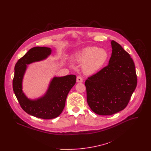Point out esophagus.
Returning a JSON list of instances; mask_svg holds the SVG:
<instances>
[{
    "label": "esophagus",
    "instance_id": "obj_1",
    "mask_svg": "<svg viewBox=\"0 0 151 151\" xmlns=\"http://www.w3.org/2000/svg\"><path fill=\"white\" fill-rule=\"evenodd\" d=\"M76 82H83V79H82V78L81 76H78L76 78Z\"/></svg>",
    "mask_w": 151,
    "mask_h": 151
}]
</instances>
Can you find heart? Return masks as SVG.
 I'll return each mask as SVG.
<instances>
[{"mask_svg":"<svg viewBox=\"0 0 151 151\" xmlns=\"http://www.w3.org/2000/svg\"><path fill=\"white\" fill-rule=\"evenodd\" d=\"M109 53L104 49L97 47H88L76 52L72 60L79 64H82V69L84 74L91 75L99 72L109 59Z\"/></svg>","mask_w":151,"mask_h":151,"instance_id":"obj_1","label":"heart"}]
</instances>
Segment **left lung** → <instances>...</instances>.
<instances>
[{
  "mask_svg": "<svg viewBox=\"0 0 151 151\" xmlns=\"http://www.w3.org/2000/svg\"><path fill=\"white\" fill-rule=\"evenodd\" d=\"M109 64L85 81L87 100L100 115H111L127 106L137 86L135 65L130 54L114 40Z\"/></svg>",
  "mask_w": 151,
  "mask_h": 151,
  "instance_id": "left-lung-1",
  "label": "left lung"
}]
</instances>
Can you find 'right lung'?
<instances>
[{
  "instance_id": "right-lung-1",
  "label": "right lung",
  "mask_w": 151,
  "mask_h": 151,
  "mask_svg": "<svg viewBox=\"0 0 151 151\" xmlns=\"http://www.w3.org/2000/svg\"><path fill=\"white\" fill-rule=\"evenodd\" d=\"M51 51L50 48L44 47H33L29 50L16 63L12 81L13 90L21 108L30 115L45 119H53L61 114L68 94L75 84L76 78L74 75L54 77L44 96L35 100L27 98L22 90L27 65L46 59Z\"/></svg>"
}]
</instances>
